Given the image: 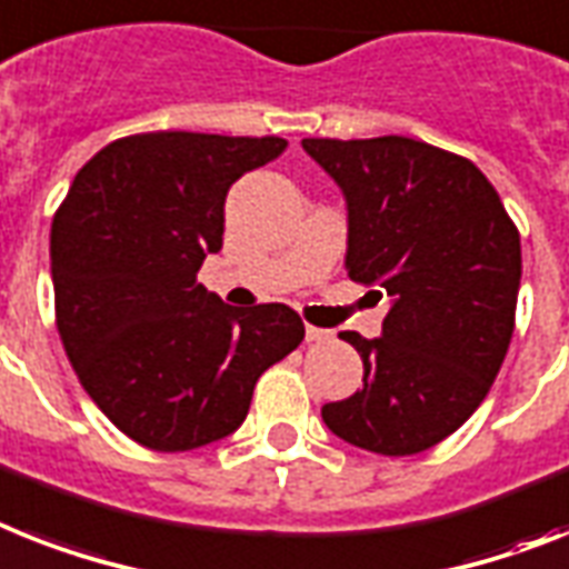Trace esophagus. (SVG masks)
Segmentation results:
<instances>
[{"label":"esophagus","mask_w":569,"mask_h":569,"mask_svg":"<svg viewBox=\"0 0 569 569\" xmlns=\"http://www.w3.org/2000/svg\"><path fill=\"white\" fill-rule=\"evenodd\" d=\"M331 331H326V328H317V326H305V340L308 342H328L331 340Z\"/></svg>","instance_id":"34e87169"}]
</instances>
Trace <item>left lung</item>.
I'll return each mask as SVG.
<instances>
[{
  "mask_svg": "<svg viewBox=\"0 0 569 569\" xmlns=\"http://www.w3.org/2000/svg\"><path fill=\"white\" fill-rule=\"evenodd\" d=\"M346 197V270L387 299L380 337L342 331L363 387L322 407L342 442L412 457L448 439L495 383L520 290V234L471 159L407 136L302 139Z\"/></svg>",
  "mask_w": 569,
  "mask_h": 569,
  "instance_id": "1",
  "label": "left lung"
}]
</instances>
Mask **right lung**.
<instances>
[{"instance_id": "right-lung-1", "label": "right lung", "mask_w": 569, "mask_h": 569, "mask_svg": "<svg viewBox=\"0 0 569 569\" xmlns=\"http://www.w3.org/2000/svg\"><path fill=\"white\" fill-rule=\"evenodd\" d=\"M279 136H127L78 171L51 223L58 331L89 398L150 450L234 433L264 369L302 342L288 305L229 308L197 284L223 247L234 180L273 162Z\"/></svg>"}]
</instances>
